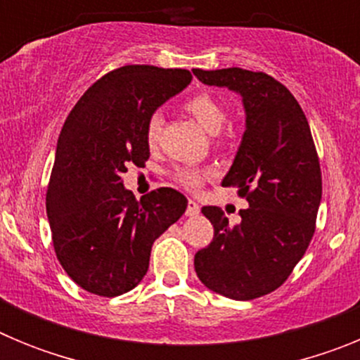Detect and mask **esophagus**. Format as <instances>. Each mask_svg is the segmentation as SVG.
<instances>
[{
  "instance_id": "1",
  "label": "esophagus",
  "mask_w": 360,
  "mask_h": 360,
  "mask_svg": "<svg viewBox=\"0 0 360 360\" xmlns=\"http://www.w3.org/2000/svg\"><path fill=\"white\" fill-rule=\"evenodd\" d=\"M186 214H187V216H196V214H200V205L195 202V200H189V202H187Z\"/></svg>"
}]
</instances>
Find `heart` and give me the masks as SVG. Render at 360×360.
Instances as JSON below:
<instances>
[{"mask_svg":"<svg viewBox=\"0 0 360 360\" xmlns=\"http://www.w3.org/2000/svg\"><path fill=\"white\" fill-rule=\"evenodd\" d=\"M184 106H186L191 115L198 120L200 126L211 135L221 131L225 120H227L225 108L221 106V103L214 95L207 94V91H200V94L189 97ZM162 129H164V117H162V113L155 111V113L149 115L148 122H146V141L151 148H157L160 144ZM203 176H205V173L195 169V167H178L174 171V180L189 191L198 189L203 182Z\"/></svg>","mask_w":360,"mask_h":360,"instance_id":"heart-1","label":"heart"}]
</instances>
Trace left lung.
I'll return each instance as SVG.
<instances>
[{"mask_svg": "<svg viewBox=\"0 0 360 360\" xmlns=\"http://www.w3.org/2000/svg\"><path fill=\"white\" fill-rule=\"evenodd\" d=\"M193 73L241 95L245 133L221 186L249 202L236 225L219 207H202L214 238L196 252L195 270L216 294L249 301L281 287L307 252L323 193L319 157L303 110L274 77L243 68Z\"/></svg>", "mask_w": 360, "mask_h": 360, "instance_id": "left-lung-1", "label": "left lung"}]
</instances>
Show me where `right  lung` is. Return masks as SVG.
<instances>
[{
    "mask_svg": "<svg viewBox=\"0 0 360 360\" xmlns=\"http://www.w3.org/2000/svg\"><path fill=\"white\" fill-rule=\"evenodd\" d=\"M189 70L120 66L84 91L57 141L46 191L56 256L86 292L115 297L148 272L153 241L186 212L182 193L160 187L141 202L122 184L149 158L146 122L191 82Z\"/></svg>",
    "mask_w": 360,
    "mask_h": 360,
    "instance_id": "add662e5",
    "label": "right lung"
}]
</instances>
